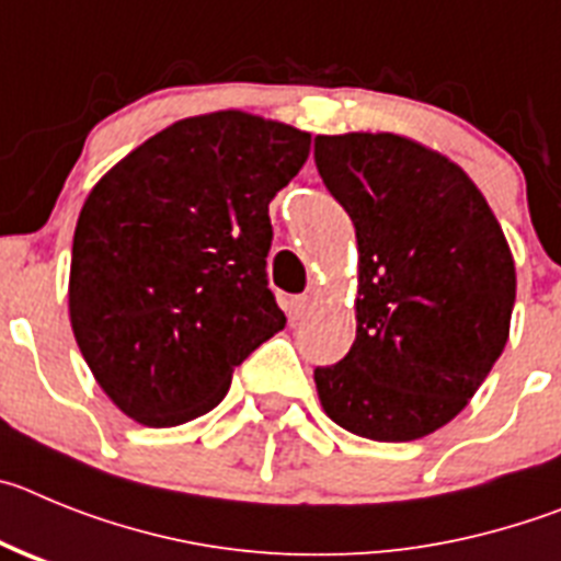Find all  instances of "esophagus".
I'll list each match as a JSON object with an SVG mask.
<instances>
[{"mask_svg": "<svg viewBox=\"0 0 561 561\" xmlns=\"http://www.w3.org/2000/svg\"><path fill=\"white\" fill-rule=\"evenodd\" d=\"M310 307H312L310 296H293V299L287 301V312H290V318H301Z\"/></svg>", "mask_w": 561, "mask_h": 561, "instance_id": "1", "label": "esophagus"}]
</instances>
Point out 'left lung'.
I'll return each instance as SVG.
<instances>
[{
	"label": "left lung",
	"instance_id": "1",
	"mask_svg": "<svg viewBox=\"0 0 561 561\" xmlns=\"http://www.w3.org/2000/svg\"><path fill=\"white\" fill-rule=\"evenodd\" d=\"M316 168L355 224L357 335L316 368L327 416L371 442L447 425L508 341L514 260L472 179L397 134L316 136Z\"/></svg>",
	"mask_w": 561,
	"mask_h": 561
}]
</instances>
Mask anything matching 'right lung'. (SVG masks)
Returning <instances> with one entry per match:
<instances>
[{"label":"right lung","mask_w":561,"mask_h":561,"mask_svg":"<svg viewBox=\"0 0 561 561\" xmlns=\"http://www.w3.org/2000/svg\"><path fill=\"white\" fill-rule=\"evenodd\" d=\"M310 134L245 111L150 136L98 181L72 243V332L111 402L148 427L218 405L285 327L268 287V204Z\"/></svg>","instance_id":"right-lung-1"}]
</instances>
